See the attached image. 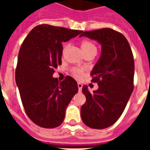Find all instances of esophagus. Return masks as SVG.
I'll list each match as a JSON object with an SVG mask.
<instances>
[{"label": "esophagus", "instance_id": "esophagus-1", "mask_svg": "<svg viewBox=\"0 0 150 150\" xmlns=\"http://www.w3.org/2000/svg\"><path fill=\"white\" fill-rule=\"evenodd\" d=\"M82 83H80V82H78V87H79V90L80 92L82 91Z\"/></svg>", "mask_w": 150, "mask_h": 150}]
</instances>
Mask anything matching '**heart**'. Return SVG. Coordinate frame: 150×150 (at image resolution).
<instances>
[{"mask_svg":"<svg viewBox=\"0 0 150 150\" xmlns=\"http://www.w3.org/2000/svg\"><path fill=\"white\" fill-rule=\"evenodd\" d=\"M66 48H67V47H64V50H65ZM81 48H82V51L84 52L85 54H86L89 52L96 51V46L89 40H82L81 42ZM73 73L76 77H81L83 74V70L80 69V68H75L73 70Z\"/></svg>","mask_w":150,"mask_h":150,"instance_id":"1","label":"heart"}]
</instances>
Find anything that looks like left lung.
<instances>
[{"instance_id": "1", "label": "left lung", "mask_w": 150, "mask_h": 150, "mask_svg": "<svg viewBox=\"0 0 150 150\" xmlns=\"http://www.w3.org/2000/svg\"><path fill=\"white\" fill-rule=\"evenodd\" d=\"M79 36L101 45V55L91 72L92 81L97 82L99 88L91 93L83 86L86 101L81 107V117L89 128L103 129L118 120L132 93V52L125 36L110 28L84 32Z\"/></svg>"}]
</instances>
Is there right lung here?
<instances>
[{
    "label": "right lung",
    "mask_w": 150,
    "mask_h": 150,
    "mask_svg": "<svg viewBox=\"0 0 150 150\" xmlns=\"http://www.w3.org/2000/svg\"><path fill=\"white\" fill-rule=\"evenodd\" d=\"M82 33L40 25L32 29L21 46L15 82L25 113L40 127L53 128L61 125L66 108L79 91L73 78L67 76L59 82L53 74L61 64V43Z\"/></svg>",
    "instance_id": "1"
}]
</instances>
